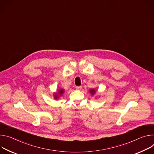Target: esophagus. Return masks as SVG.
<instances>
[{
  "instance_id": "esophagus-1",
  "label": "esophagus",
  "mask_w": 154,
  "mask_h": 154,
  "mask_svg": "<svg viewBox=\"0 0 154 154\" xmlns=\"http://www.w3.org/2000/svg\"><path fill=\"white\" fill-rule=\"evenodd\" d=\"M81 88H82L81 86H76V89L78 90V91H80L81 89Z\"/></svg>"
}]
</instances>
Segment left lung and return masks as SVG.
Listing matches in <instances>:
<instances>
[{"label":"left lung","mask_w":154,"mask_h":154,"mask_svg":"<svg viewBox=\"0 0 154 154\" xmlns=\"http://www.w3.org/2000/svg\"><path fill=\"white\" fill-rule=\"evenodd\" d=\"M89 92L91 93V94L92 95H94L95 94V90L94 89H90V90H89Z\"/></svg>","instance_id":"obj_1"}]
</instances>
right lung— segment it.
I'll list each match as a JSON object with an SVG mask.
<instances>
[{
    "label": "right lung",
    "instance_id": "right-lung-1",
    "mask_svg": "<svg viewBox=\"0 0 154 154\" xmlns=\"http://www.w3.org/2000/svg\"><path fill=\"white\" fill-rule=\"evenodd\" d=\"M64 91H64V89H59L57 92H55V93L53 94L54 99L57 100L60 96H62V95H63V94L64 93Z\"/></svg>",
    "mask_w": 154,
    "mask_h": 154
}]
</instances>
